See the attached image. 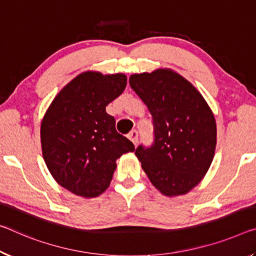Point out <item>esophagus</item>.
<instances>
[{
  "mask_svg": "<svg viewBox=\"0 0 256 256\" xmlns=\"http://www.w3.org/2000/svg\"><path fill=\"white\" fill-rule=\"evenodd\" d=\"M128 139L131 140L133 144H134V146H136L138 142H139V139H138V136H139V134H138L136 130H132V131L128 134Z\"/></svg>",
  "mask_w": 256,
  "mask_h": 256,
  "instance_id": "esophagus-1",
  "label": "esophagus"
}]
</instances>
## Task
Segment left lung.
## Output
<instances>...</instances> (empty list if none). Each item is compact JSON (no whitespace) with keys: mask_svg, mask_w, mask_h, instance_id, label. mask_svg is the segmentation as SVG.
I'll use <instances>...</instances> for the list:
<instances>
[{"mask_svg":"<svg viewBox=\"0 0 256 256\" xmlns=\"http://www.w3.org/2000/svg\"><path fill=\"white\" fill-rule=\"evenodd\" d=\"M130 85L152 117L154 141L136 155L165 196L190 192L208 172L216 146L213 112L194 85L170 70L134 74Z\"/></svg>","mask_w":256,"mask_h":256,"instance_id":"left-lung-1","label":"left lung"}]
</instances>
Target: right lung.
<instances>
[{"mask_svg":"<svg viewBox=\"0 0 256 256\" xmlns=\"http://www.w3.org/2000/svg\"><path fill=\"white\" fill-rule=\"evenodd\" d=\"M124 74L86 72L58 93L40 125V144L48 171L72 194L96 197L106 190L116 160L134 144L116 131L106 106L123 93Z\"/></svg>","mask_w":256,"mask_h":256,"instance_id":"right-lung-1","label":"right lung"}]
</instances>
